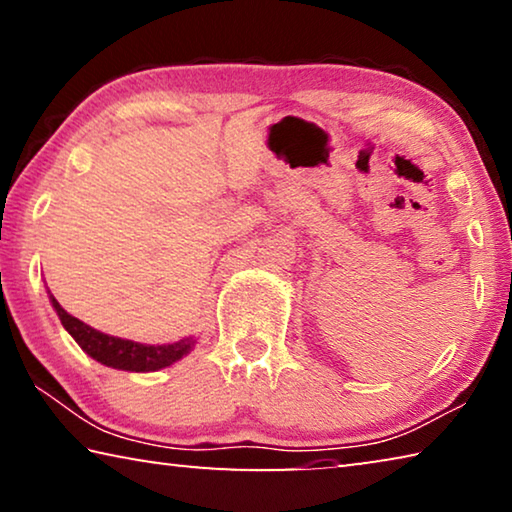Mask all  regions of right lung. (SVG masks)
I'll return each instance as SVG.
<instances>
[{
  "instance_id": "1",
  "label": "right lung",
  "mask_w": 512,
  "mask_h": 512,
  "mask_svg": "<svg viewBox=\"0 0 512 512\" xmlns=\"http://www.w3.org/2000/svg\"><path fill=\"white\" fill-rule=\"evenodd\" d=\"M51 305H54L60 323L72 334V339L81 345L83 352H88L94 361L103 363L108 368L117 370H131V372H153L160 368H167L178 359H183L189 350L194 348L196 339H183L178 343L167 345H146L135 343L128 339H119V336L103 334L99 329L85 325L83 320L69 316L67 311L58 305L54 296H49Z\"/></svg>"
}]
</instances>
